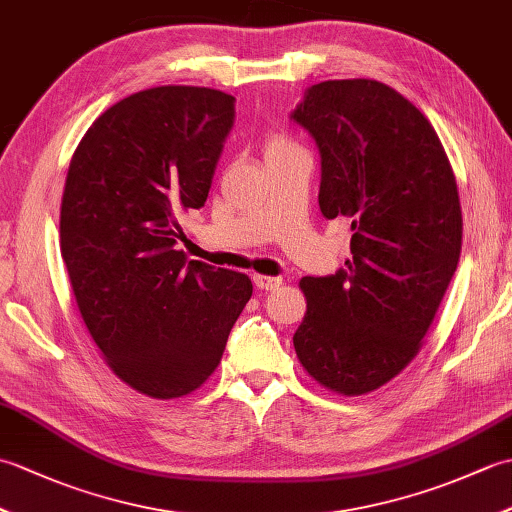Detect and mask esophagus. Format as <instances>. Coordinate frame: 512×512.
Segmentation results:
<instances>
[{
    "label": "esophagus",
    "instance_id": "34e87169",
    "mask_svg": "<svg viewBox=\"0 0 512 512\" xmlns=\"http://www.w3.org/2000/svg\"><path fill=\"white\" fill-rule=\"evenodd\" d=\"M253 284L259 290H275V288L284 284V279H281V277H266V275H253Z\"/></svg>",
    "mask_w": 512,
    "mask_h": 512
}]
</instances>
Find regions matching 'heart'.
Listing matches in <instances>:
<instances>
[{"mask_svg": "<svg viewBox=\"0 0 512 512\" xmlns=\"http://www.w3.org/2000/svg\"><path fill=\"white\" fill-rule=\"evenodd\" d=\"M266 158H275V156H288V154H295V151H301L299 145L295 143V140H290L288 136H281V134H275L270 136L266 140Z\"/></svg>", "mask_w": 512, "mask_h": 512, "instance_id": "b5f03b06", "label": "heart"}]
</instances>
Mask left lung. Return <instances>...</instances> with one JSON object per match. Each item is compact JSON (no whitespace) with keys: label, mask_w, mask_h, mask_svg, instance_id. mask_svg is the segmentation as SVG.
<instances>
[{"label":"left lung","mask_w":512,"mask_h":512,"mask_svg":"<svg viewBox=\"0 0 512 512\" xmlns=\"http://www.w3.org/2000/svg\"><path fill=\"white\" fill-rule=\"evenodd\" d=\"M290 121L319 149L321 213L354 231L345 268L301 279L308 310L292 343L321 385L367 394L418 354L458 268V184L431 123L385 83H317Z\"/></svg>","instance_id":"obj_1"}]
</instances>
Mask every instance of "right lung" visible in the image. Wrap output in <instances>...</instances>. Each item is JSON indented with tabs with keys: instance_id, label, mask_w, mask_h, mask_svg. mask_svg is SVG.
Returning <instances> with one entry per match:
<instances>
[{
	"instance_id": "1",
	"label": "right lung",
	"mask_w": 512,
	"mask_h": 512,
	"mask_svg": "<svg viewBox=\"0 0 512 512\" xmlns=\"http://www.w3.org/2000/svg\"><path fill=\"white\" fill-rule=\"evenodd\" d=\"M235 123L231 94L136 92L76 147L61 200V257L107 365L151 398H180L220 365L253 295L242 273L187 262L178 213L200 209Z\"/></svg>"
}]
</instances>
